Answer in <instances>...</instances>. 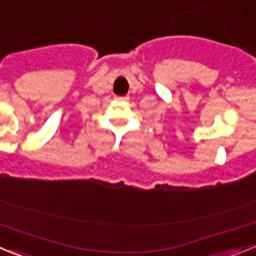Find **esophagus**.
<instances>
[{
  "label": "esophagus",
  "mask_w": 256,
  "mask_h": 256,
  "mask_svg": "<svg viewBox=\"0 0 256 256\" xmlns=\"http://www.w3.org/2000/svg\"><path fill=\"white\" fill-rule=\"evenodd\" d=\"M130 98L128 96H115V100L116 101H126Z\"/></svg>",
  "instance_id": "1"
}]
</instances>
